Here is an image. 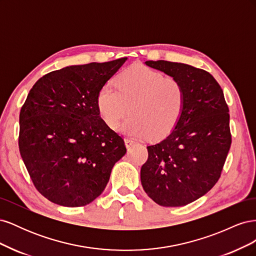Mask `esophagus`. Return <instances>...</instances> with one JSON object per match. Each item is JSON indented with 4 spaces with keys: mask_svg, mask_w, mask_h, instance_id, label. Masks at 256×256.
<instances>
[{
    "mask_svg": "<svg viewBox=\"0 0 256 256\" xmlns=\"http://www.w3.org/2000/svg\"><path fill=\"white\" fill-rule=\"evenodd\" d=\"M134 144V141L131 140V138H125V145L127 148H130L131 146H132Z\"/></svg>",
    "mask_w": 256,
    "mask_h": 256,
    "instance_id": "1",
    "label": "esophagus"
}]
</instances>
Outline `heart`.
Returning <instances> with one entry per match:
<instances>
[{
	"instance_id": "b5f03b06",
	"label": "heart",
	"mask_w": 256,
	"mask_h": 256,
	"mask_svg": "<svg viewBox=\"0 0 256 256\" xmlns=\"http://www.w3.org/2000/svg\"><path fill=\"white\" fill-rule=\"evenodd\" d=\"M102 85L96 97L100 118L115 129L126 115L120 131L126 136L159 138L171 132L184 109L186 92L180 81L164 76L144 65H134L122 72L115 82Z\"/></svg>"
}]
</instances>
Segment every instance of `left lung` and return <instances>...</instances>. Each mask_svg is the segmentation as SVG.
I'll use <instances>...</instances> for the list:
<instances>
[{"label":"left lung","mask_w":256,"mask_h":256,"mask_svg":"<svg viewBox=\"0 0 256 256\" xmlns=\"http://www.w3.org/2000/svg\"><path fill=\"white\" fill-rule=\"evenodd\" d=\"M145 64L180 81L186 102L171 132L147 146L141 182L160 206H184L206 194L220 178L232 143L228 108L220 85L203 69L166 60Z\"/></svg>","instance_id":"1"}]
</instances>
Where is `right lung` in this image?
Masks as SVG:
<instances>
[{"label": "right lung", "mask_w": 256, "mask_h": 256, "mask_svg": "<svg viewBox=\"0 0 256 256\" xmlns=\"http://www.w3.org/2000/svg\"><path fill=\"white\" fill-rule=\"evenodd\" d=\"M127 60L67 66L30 90L20 111L19 150L36 189L52 203H92L126 154L122 138L100 118L96 97Z\"/></svg>", "instance_id": "obj_1"}]
</instances>
